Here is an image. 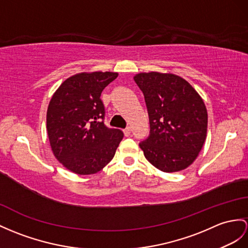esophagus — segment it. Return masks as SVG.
<instances>
[{
  "label": "esophagus",
  "instance_id": "34e87169",
  "mask_svg": "<svg viewBox=\"0 0 248 248\" xmlns=\"http://www.w3.org/2000/svg\"><path fill=\"white\" fill-rule=\"evenodd\" d=\"M124 135L126 136V137H128L129 135H130V132H131V129H130V127H126L124 130Z\"/></svg>",
  "mask_w": 248,
  "mask_h": 248
}]
</instances>
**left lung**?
Segmentation results:
<instances>
[{
  "instance_id": "1",
  "label": "left lung",
  "mask_w": 248,
  "mask_h": 248,
  "mask_svg": "<svg viewBox=\"0 0 248 248\" xmlns=\"http://www.w3.org/2000/svg\"><path fill=\"white\" fill-rule=\"evenodd\" d=\"M145 98L149 136L140 147L149 163L164 172L194 163L207 134V110L190 84L177 75L140 72L134 77Z\"/></svg>"
}]
</instances>
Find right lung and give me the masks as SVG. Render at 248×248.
<instances>
[{
    "label": "right lung",
    "mask_w": 248,
    "mask_h": 248,
    "mask_svg": "<svg viewBox=\"0 0 248 248\" xmlns=\"http://www.w3.org/2000/svg\"><path fill=\"white\" fill-rule=\"evenodd\" d=\"M118 72L93 71L71 76L59 86L47 108L46 128L57 160L77 174H93L109 163L123 131L108 128L100 96Z\"/></svg>",
    "instance_id": "obj_1"
}]
</instances>
